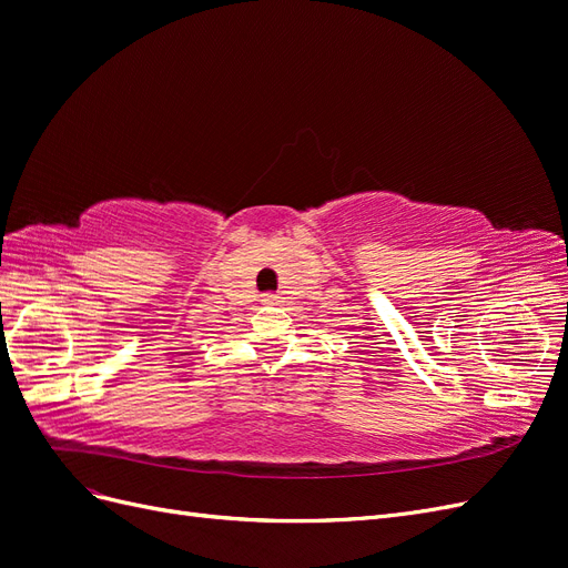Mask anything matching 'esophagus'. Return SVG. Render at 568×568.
Masks as SVG:
<instances>
[{
	"instance_id": "1",
	"label": "esophagus",
	"mask_w": 568,
	"mask_h": 568,
	"mask_svg": "<svg viewBox=\"0 0 568 568\" xmlns=\"http://www.w3.org/2000/svg\"><path fill=\"white\" fill-rule=\"evenodd\" d=\"M263 303H265V305H274V303H280V294H263Z\"/></svg>"
}]
</instances>
